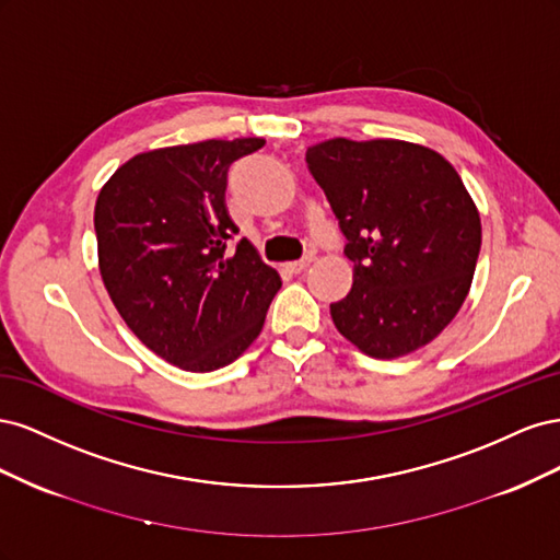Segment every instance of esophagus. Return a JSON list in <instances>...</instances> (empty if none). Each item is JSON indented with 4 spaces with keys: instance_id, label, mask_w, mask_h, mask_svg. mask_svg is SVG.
<instances>
[{
    "instance_id": "34e87169",
    "label": "esophagus",
    "mask_w": 560,
    "mask_h": 560,
    "mask_svg": "<svg viewBox=\"0 0 560 560\" xmlns=\"http://www.w3.org/2000/svg\"><path fill=\"white\" fill-rule=\"evenodd\" d=\"M311 261H313V257H303V259L292 261V264H287V266H290L292 273H301V270H306V268H308V264H311Z\"/></svg>"
}]
</instances>
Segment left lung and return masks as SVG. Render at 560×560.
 <instances>
[{
    "label": "left lung",
    "instance_id": "obj_1",
    "mask_svg": "<svg viewBox=\"0 0 560 560\" xmlns=\"http://www.w3.org/2000/svg\"><path fill=\"white\" fill-rule=\"evenodd\" d=\"M306 161L346 235L352 287L331 303L369 358L428 346L465 303L481 249L477 202L439 151L404 140L331 138Z\"/></svg>",
    "mask_w": 560,
    "mask_h": 560
}]
</instances>
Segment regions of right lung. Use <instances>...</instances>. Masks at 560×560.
<instances>
[{
  "label": "right lung",
  "instance_id": "1",
  "mask_svg": "<svg viewBox=\"0 0 560 560\" xmlns=\"http://www.w3.org/2000/svg\"><path fill=\"white\" fill-rule=\"evenodd\" d=\"M264 138L142 151L95 200L97 268L128 329L194 374L235 362L257 341L280 290L226 210V173Z\"/></svg>",
  "mask_w": 560,
  "mask_h": 560
}]
</instances>
